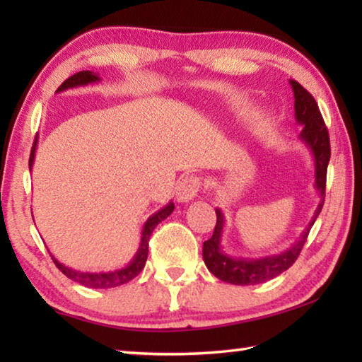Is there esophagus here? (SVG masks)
Segmentation results:
<instances>
[{"label": "esophagus", "instance_id": "esophagus-1", "mask_svg": "<svg viewBox=\"0 0 362 362\" xmlns=\"http://www.w3.org/2000/svg\"><path fill=\"white\" fill-rule=\"evenodd\" d=\"M201 185L202 183H201V180H199V177H196V175L183 177L182 182L179 183V187H177V189H175L177 202L187 204L189 201H193V199L197 196Z\"/></svg>", "mask_w": 362, "mask_h": 362}]
</instances>
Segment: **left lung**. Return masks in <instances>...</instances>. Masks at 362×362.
<instances>
[{"label": "left lung", "mask_w": 362, "mask_h": 362, "mask_svg": "<svg viewBox=\"0 0 362 362\" xmlns=\"http://www.w3.org/2000/svg\"><path fill=\"white\" fill-rule=\"evenodd\" d=\"M289 86L294 93V113L298 126H302V132L298 140L310 151L314 165V189L320 197L319 205L313 213L308 226L300 235L296 243H292L288 249H284L274 255H266L259 258H244L232 257L222 250V236L226 230V216L221 209H216V227L213 236L204 243L202 257L206 269L219 280L240 286L247 284H259L275 279L276 275L288 271L296 263L297 257L302 252L303 244L308 238L310 230L316 222L319 213L324 206L325 199V182L327 168L329 161V138L325 122L322 119L317 103L298 82L289 79Z\"/></svg>", "instance_id": "8db88e82"}]
</instances>
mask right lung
I'll return each mask as SVG.
<instances>
[{
	"mask_svg": "<svg viewBox=\"0 0 362 362\" xmlns=\"http://www.w3.org/2000/svg\"><path fill=\"white\" fill-rule=\"evenodd\" d=\"M101 82V78L93 71H81L73 74L71 78H68L62 86L57 88V93L70 88H78V87H87L90 83H98ZM37 144H38V134L35 136V141L33 146V151H30V157H29V171H33L34 166V158H35V151H37ZM174 211V202H168L163 209H160L156 211L152 216L148 218V221L143 224L141 228V236H140V244H138V249L135 252L134 258L130 259V263H127L124 267L115 269V271H107V272H82V271H76L73 267H68L64 263L52 255L49 252V255L54 261V264L59 267V271H62L68 279L82 284V286L87 288H93V289H110V288H117L121 286V284H126L130 280H134L135 276L143 271V267L146 264V259H148V252H149V238L161 221H165L169 214Z\"/></svg>",
	"mask_w": 362,
	"mask_h": 362,
	"instance_id": "right-lung-1",
	"label": "right lung"
}]
</instances>
